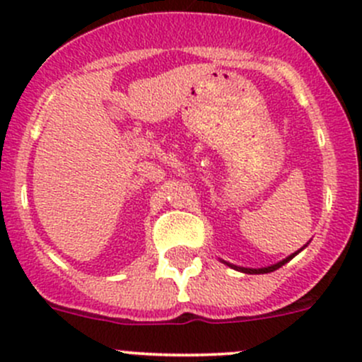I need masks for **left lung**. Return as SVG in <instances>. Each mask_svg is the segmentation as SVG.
I'll list each match as a JSON object with an SVG mask.
<instances>
[{
    "label": "left lung",
    "instance_id": "8db88e82",
    "mask_svg": "<svg viewBox=\"0 0 362 362\" xmlns=\"http://www.w3.org/2000/svg\"><path fill=\"white\" fill-rule=\"evenodd\" d=\"M298 252H299V250H298ZM298 252H294L293 255H289V257H287V259H284V261L276 262V264H273V266H268V268H259V269H252V268H240V266H233V264H229V266H231V268H235V269H240V272H243V273H250V275H259V273H269V272H275V269L282 268V266L286 264L287 261H291V259H293L294 255L298 254Z\"/></svg>",
    "mask_w": 362,
    "mask_h": 362
}]
</instances>
